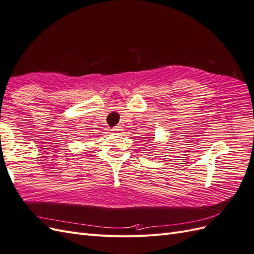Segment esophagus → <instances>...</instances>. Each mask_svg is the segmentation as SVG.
Instances as JSON below:
<instances>
[{
	"instance_id": "1",
	"label": "esophagus",
	"mask_w": 254,
	"mask_h": 254,
	"mask_svg": "<svg viewBox=\"0 0 254 254\" xmlns=\"http://www.w3.org/2000/svg\"><path fill=\"white\" fill-rule=\"evenodd\" d=\"M112 131H114V132H119V131H121V130H122V127L119 125V126H114L112 129Z\"/></svg>"
}]
</instances>
